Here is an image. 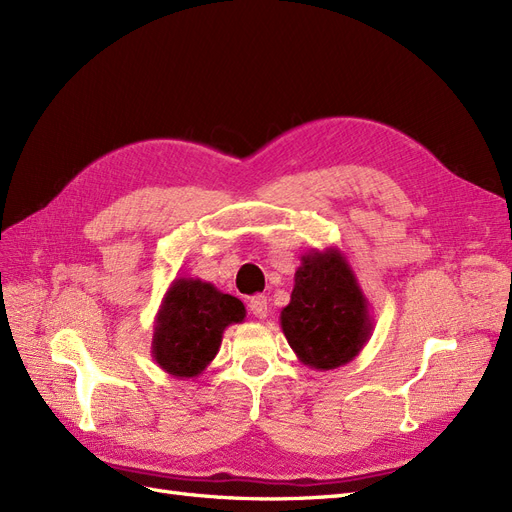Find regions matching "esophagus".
<instances>
[{"mask_svg": "<svg viewBox=\"0 0 512 512\" xmlns=\"http://www.w3.org/2000/svg\"><path fill=\"white\" fill-rule=\"evenodd\" d=\"M247 307H250V312L260 320L269 316V303H267V297H262V294H258V297H252L250 303H247Z\"/></svg>", "mask_w": 512, "mask_h": 512, "instance_id": "34e87169", "label": "esophagus"}]
</instances>
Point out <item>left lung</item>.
Masks as SVG:
<instances>
[{"label":"left lung","mask_w":512,"mask_h":512,"mask_svg":"<svg viewBox=\"0 0 512 512\" xmlns=\"http://www.w3.org/2000/svg\"><path fill=\"white\" fill-rule=\"evenodd\" d=\"M280 324L297 359L312 369H337L361 354L374 331V318L339 247L301 256Z\"/></svg>","instance_id":"obj_1"}]
</instances>
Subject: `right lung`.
<instances>
[{
  "instance_id": "1",
  "label": "right lung",
  "mask_w": 512,
  "mask_h": 512,
  "mask_svg": "<svg viewBox=\"0 0 512 512\" xmlns=\"http://www.w3.org/2000/svg\"><path fill=\"white\" fill-rule=\"evenodd\" d=\"M243 320L237 297L198 277H177L153 322V361L173 378H198L218 354L226 327Z\"/></svg>"
}]
</instances>
